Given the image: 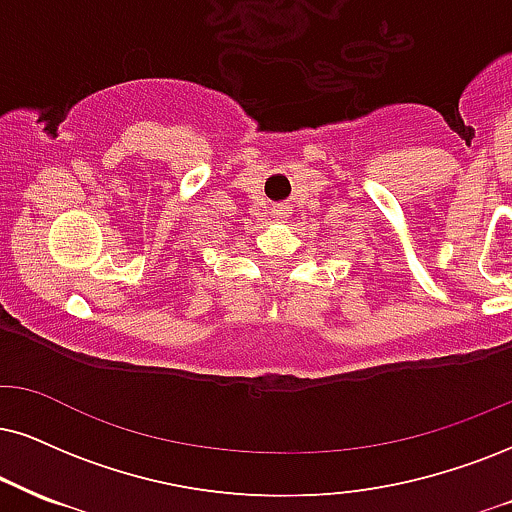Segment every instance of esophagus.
Here are the masks:
<instances>
[{"mask_svg":"<svg viewBox=\"0 0 512 512\" xmlns=\"http://www.w3.org/2000/svg\"><path fill=\"white\" fill-rule=\"evenodd\" d=\"M275 216H277V218H280V216H282V213H280V211H277V213H275Z\"/></svg>","mask_w":512,"mask_h":512,"instance_id":"esophagus-1","label":"esophagus"}]
</instances>
